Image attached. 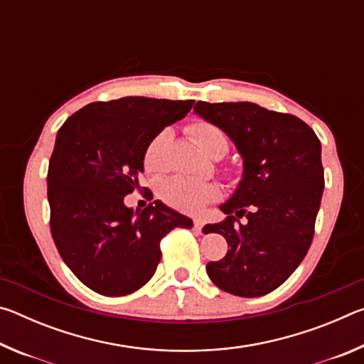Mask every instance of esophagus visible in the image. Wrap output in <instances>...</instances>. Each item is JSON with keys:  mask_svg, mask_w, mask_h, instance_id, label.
Returning <instances> with one entry per match:
<instances>
[{"mask_svg": "<svg viewBox=\"0 0 364 364\" xmlns=\"http://www.w3.org/2000/svg\"><path fill=\"white\" fill-rule=\"evenodd\" d=\"M202 228H204V220H202V218H194V230L197 232H202Z\"/></svg>", "mask_w": 364, "mask_h": 364, "instance_id": "34e87169", "label": "esophagus"}]
</instances>
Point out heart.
I'll return each mask as SVG.
<instances>
[{
  "mask_svg": "<svg viewBox=\"0 0 364 364\" xmlns=\"http://www.w3.org/2000/svg\"><path fill=\"white\" fill-rule=\"evenodd\" d=\"M191 136L202 151L210 156L215 146L226 144V138L218 127L207 122H197L189 127ZM168 133L162 132L151 139L144 152V168L160 171L164 168V149ZM160 196L168 205L183 212H199L207 202L218 197V188L210 183H200L186 176H173L160 188Z\"/></svg>",
  "mask_w": 364,
  "mask_h": 364,
  "instance_id": "1",
  "label": "heart"
}]
</instances>
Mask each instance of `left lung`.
<instances>
[{
	"instance_id": "1",
	"label": "left lung",
	"mask_w": 364,
	"mask_h": 364,
	"mask_svg": "<svg viewBox=\"0 0 364 364\" xmlns=\"http://www.w3.org/2000/svg\"><path fill=\"white\" fill-rule=\"evenodd\" d=\"M194 114L225 132L242 157L241 181L220 205L228 217L204 228L230 245L225 258L207 263V274L221 291L260 297L310 249L324 189L321 143L299 117L254 102L199 101Z\"/></svg>"
}]
</instances>
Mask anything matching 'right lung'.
Listing matches in <instances>:
<instances>
[{"mask_svg": "<svg viewBox=\"0 0 364 364\" xmlns=\"http://www.w3.org/2000/svg\"><path fill=\"white\" fill-rule=\"evenodd\" d=\"M193 100L127 96L91 102L59 128L48 168L51 234L72 273L91 291L120 297L143 287L160 262V239L193 228L160 200L127 207L139 189L154 136L186 117Z\"/></svg>", "mask_w": 364, "mask_h": 364, "instance_id": "right-lung-1", "label": "right lung"}]
</instances>
